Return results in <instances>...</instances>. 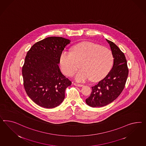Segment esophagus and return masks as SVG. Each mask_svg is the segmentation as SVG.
<instances>
[{
  "label": "esophagus",
  "mask_w": 146,
  "mask_h": 146,
  "mask_svg": "<svg viewBox=\"0 0 146 146\" xmlns=\"http://www.w3.org/2000/svg\"><path fill=\"white\" fill-rule=\"evenodd\" d=\"M74 85L75 86H77V87H83V84H79V83H74Z\"/></svg>",
  "instance_id": "34e87169"
}]
</instances>
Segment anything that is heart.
Wrapping results in <instances>:
<instances>
[{
  "mask_svg": "<svg viewBox=\"0 0 146 146\" xmlns=\"http://www.w3.org/2000/svg\"><path fill=\"white\" fill-rule=\"evenodd\" d=\"M113 62L111 51L96 43L83 42L74 46L72 52L62 51L59 63L63 72L72 75L80 67L81 69L74 75L79 82H84L90 78L96 81L106 75Z\"/></svg>",
  "mask_w": 146,
  "mask_h": 146,
  "instance_id": "b5f03b06",
  "label": "heart"
}]
</instances>
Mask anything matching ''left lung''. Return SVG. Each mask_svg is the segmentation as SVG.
Instances as JSON below:
<instances>
[{
  "mask_svg": "<svg viewBox=\"0 0 146 146\" xmlns=\"http://www.w3.org/2000/svg\"><path fill=\"white\" fill-rule=\"evenodd\" d=\"M106 41L114 58L113 66L104 79L92 87L90 96L86 100L87 105L92 107L105 106L117 98L125 87L129 74L124 53L114 42Z\"/></svg>",
  "mask_w": 146,
  "mask_h": 146,
  "instance_id": "left-lung-1",
  "label": "left lung"
}]
</instances>
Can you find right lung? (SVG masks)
Returning <instances> with one entry per match:
<instances>
[{"label":"right lung","mask_w":146,"mask_h":146,"mask_svg":"<svg viewBox=\"0 0 146 146\" xmlns=\"http://www.w3.org/2000/svg\"><path fill=\"white\" fill-rule=\"evenodd\" d=\"M69 39L48 37L34 44L28 51L22 67L23 85L28 96L40 106L52 108L65 98L72 82L61 73L60 55Z\"/></svg>","instance_id":"1"}]
</instances>
